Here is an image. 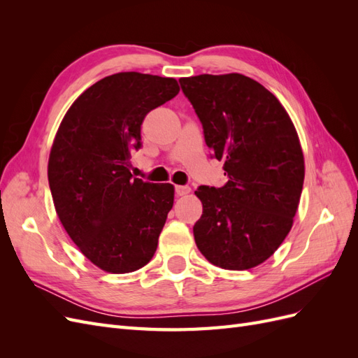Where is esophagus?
Segmentation results:
<instances>
[{
	"instance_id": "esophagus-1",
	"label": "esophagus",
	"mask_w": 358,
	"mask_h": 358,
	"mask_svg": "<svg viewBox=\"0 0 358 358\" xmlns=\"http://www.w3.org/2000/svg\"><path fill=\"white\" fill-rule=\"evenodd\" d=\"M176 194H178V196H188V194L191 192V188L188 187V185H176Z\"/></svg>"
}]
</instances>
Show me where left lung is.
<instances>
[{
	"label": "left lung",
	"mask_w": 358,
	"mask_h": 358,
	"mask_svg": "<svg viewBox=\"0 0 358 358\" xmlns=\"http://www.w3.org/2000/svg\"><path fill=\"white\" fill-rule=\"evenodd\" d=\"M179 83L229 179L221 188H197L203 215L194 239L215 266L255 267L284 242L297 212L305 161L296 128L276 96L243 74H200Z\"/></svg>",
	"instance_id": "left-lung-1"
}]
</instances>
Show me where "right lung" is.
Returning <instances> with one entry per match:
<instances>
[{
  "mask_svg": "<svg viewBox=\"0 0 358 358\" xmlns=\"http://www.w3.org/2000/svg\"><path fill=\"white\" fill-rule=\"evenodd\" d=\"M178 92L171 78L107 76L73 103L53 140L48 178L59 221L106 272H134L157 251L175 188L134 178L129 158L145 116Z\"/></svg>",
  "mask_w": 358,
  "mask_h": 358,
  "instance_id": "1",
  "label": "right lung"
}]
</instances>
